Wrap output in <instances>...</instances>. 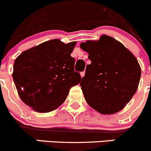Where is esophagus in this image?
Here are the masks:
<instances>
[{
  "instance_id": "34e87169",
  "label": "esophagus",
  "mask_w": 151,
  "mask_h": 151,
  "mask_svg": "<svg viewBox=\"0 0 151 151\" xmlns=\"http://www.w3.org/2000/svg\"><path fill=\"white\" fill-rule=\"evenodd\" d=\"M85 71H82V72L80 73V75H81L82 77H84V76H85Z\"/></svg>"
}]
</instances>
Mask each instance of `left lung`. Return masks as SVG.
<instances>
[{"label": "left lung", "mask_w": 151, "mask_h": 151, "mask_svg": "<svg viewBox=\"0 0 151 151\" xmlns=\"http://www.w3.org/2000/svg\"><path fill=\"white\" fill-rule=\"evenodd\" d=\"M80 47L88 53L80 86L87 103L99 112L110 115L121 110L137 90L141 68L134 55L121 42L106 35L87 41Z\"/></svg>", "instance_id": "8db88e82"}]
</instances>
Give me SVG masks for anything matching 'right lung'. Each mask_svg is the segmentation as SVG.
<instances>
[{
    "label": "right lung",
    "instance_id": "right-lung-1",
    "mask_svg": "<svg viewBox=\"0 0 151 151\" xmlns=\"http://www.w3.org/2000/svg\"><path fill=\"white\" fill-rule=\"evenodd\" d=\"M76 42L53 39L21 53L14 63L12 77L22 101L39 112L54 110L66 100L69 89L78 85L71 56Z\"/></svg>",
    "mask_w": 151,
    "mask_h": 151
}]
</instances>
